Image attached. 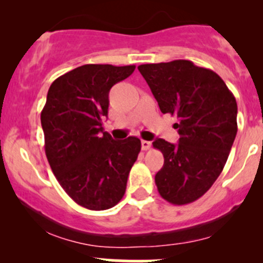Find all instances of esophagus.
Here are the masks:
<instances>
[{
	"mask_svg": "<svg viewBox=\"0 0 263 263\" xmlns=\"http://www.w3.org/2000/svg\"><path fill=\"white\" fill-rule=\"evenodd\" d=\"M141 146H142V149H143V151L149 149V147H151V142H149V141H144V140H142V141H141Z\"/></svg>",
	"mask_w": 263,
	"mask_h": 263,
	"instance_id": "1",
	"label": "esophagus"
}]
</instances>
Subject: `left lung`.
<instances>
[{
	"instance_id": "left-lung-1",
	"label": "left lung",
	"mask_w": 263,
	"mask_h": 263,
	"mask_svg": "<svg viewBox=\"0 0 263 263\" xmlns=\"http://www.w3.org/2000/svg\"><path fill=\"white\" fill-rule=\"evenodd\" d=\"M138 70L162 112L178 119L179 143L162 138L152 143L164 157L157 189L174 205L193 203L211 188L228 161L237 132L235 96L218 74L190 60L142 64Z\"/></svg>"
}]
</instances>
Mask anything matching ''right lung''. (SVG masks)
Masks as SVG:
<instances>
[{"mask_svg":"<svg viewBox=\"0 0 263 263\" xmlns=\"http://www.w3.org/2000/svg\"><path fill=\"white\" fill-rule=\"evenodd\" d=\"M135 65L86 64L55 79L41 114L48 162L62 188L90 210L121 200L141 151L137 137L114 141L104 132L108 92L134 73Z\"/></svg>","mask_w":263,"mask_h":263,"instance_id":"add662e5","label":"right lung"}]
</instances>
